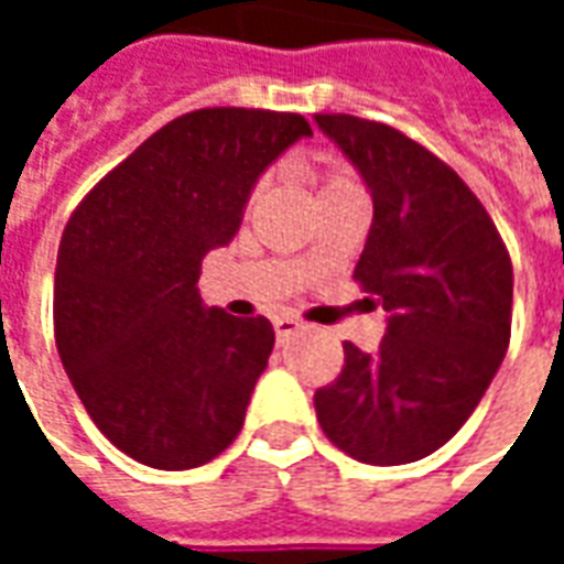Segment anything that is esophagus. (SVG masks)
Listing matches in <instances>:
<instances>
[{
	"label": "esophagus",
	"mask_w": 564,
	"mask_h": 564,
	"mask_svg": "<svg viewBox=\"0 0 564 564\" xmlns=\"http://www.w3.org/2000/svg\"><path fill=\"white\" fill-rule=\"evenodd\" d=\"M299 326H302V323H299L295 317H290V314H283V317H274V332H278V341H286V338H290L293 332H299Z\"/></svg>",
	"instance_id": "obj_1"
}]
</instances>
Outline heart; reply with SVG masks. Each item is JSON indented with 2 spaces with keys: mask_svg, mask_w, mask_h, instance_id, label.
<instances>
[{
  "mask_svg": "<svg viewBox=\"0 0 564 564\" xmlns=\"http://www.w3.org/2000/svg\"><path fill=\"white\" fill-rule=\"evenodd\" d=\"M354 186V181L344 172H326L319 177V196H329V193H338V189H347Z\"/></svg>",
  "mask_w": 564,
  "mask_h": 564,
  "instance_id": "1",
  "label": "heart"
}]
</instances>
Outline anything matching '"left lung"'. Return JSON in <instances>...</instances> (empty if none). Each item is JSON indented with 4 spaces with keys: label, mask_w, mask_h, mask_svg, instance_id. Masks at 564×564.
Instances as JSON below:
<instances>
[{
    "label": "left lung",
    "mask_w": 564,
    "mask_h": 564,
    "mask_svg": "<svg viewBox=\"0 0 564 564\" xmlns=\"http://www.w3.org/2000/svg\"><path fill=\"white\" fill-rule=\"evenodd\" d=\"M314 120L371 193L354 278L390 314L378 354L344 344L341 375L314 395L317 420L354 459L416 462L459 432L508 354L510 257L477 196L423 144L350 115Z\"/></svg>",
    "instance_id": "left-lung-1"
}]
</instances>
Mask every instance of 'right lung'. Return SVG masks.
Segmentation results:
<instances>
[{"label": "right lung", "mask_w": 564, "mask_h": 564, "mask_svg": "<svg viewBox=\"0 0 564 564\" xmlns=\"http://www.w3.org/2000/svg\"><path fill=\"white\" fill-rule=\"evenodd\" d=\"M307 135L302 115L202 108L153 132L72 214L56 350L93 423L141 465L196 468L241 432L274 329L202 305L198 271L235 238L265 169Z\"/></svg>", "instance_id": "add662e5"}]
</instances>
